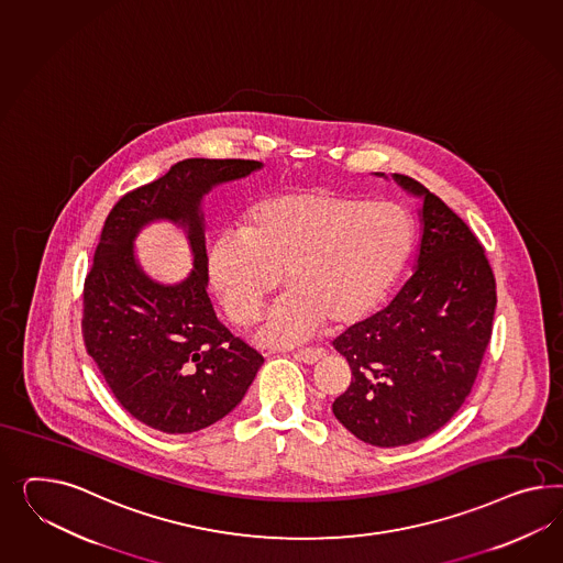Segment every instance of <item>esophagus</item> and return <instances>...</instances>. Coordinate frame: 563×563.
<instances>
[{
  "label": "esophagus",
  "mask_w": 563,
  "mask_h": 563,
  "mask_svg": "<svg viewBox=\"0 0 563 563\" xmlns=\"http://www.w3.org/2000/svg\"><path fill=\"white\" fill-rule=\"evenodd\" d=\"M294 355L300 360V362H305V364H317V362H321L322 357H324V350H314V347H308V350H298V352H294Z\"/></svg>",
  "instance_id": "esophagus-1"
}]
</instances>
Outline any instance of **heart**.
I'll return each instance as SVG.
<instances>
[{"mask_svg": "<svg viewBox=\"0 0 563 563\" xmlns=\"http://www.w3.org/2000/svg\"><path fill=\"white\" fill-rule=\"evenodd\" d=\"M413 246L407 211L331 191L269 197L244 213L241 232L209 242L208 272L228 319L257 321L279 275L289 288L267 312L258 339L291 345L327 321L368 317L401 275Z\"/></svg>", "mask_w": 563, "mask_h": 563, "instance_id": "obj_1", "label": "heart"}]
</instances>
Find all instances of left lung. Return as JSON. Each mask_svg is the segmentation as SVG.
Segmentation results:
<instances>
[{
	"label": "left lung",
	"instance_id": "8db88e82",
	"mask_svg": "<svg viewBox=\"0 0 563 563\" xmlns=\"http://www.w3.org/2000/svg\"><path fill=\"white\" fill-rule=\"evenodd\" d=\"M395 180L423 199L416 274L390 305L333 341L352 368V385L333 402V413L378 449L434 434L461 409L496 312V277L482 242L416 178Z\"/></svg>",
	"mask_w": 563,
	"mask_h": 563
}]
</instances>
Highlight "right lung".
<instances>
[{
  "label": "right lung",
  "mask_w": 563,
  "mask_h": 563,
  "mask_svg": "<svg viewBox=\"0 0 563 563\" xmlns=\"http://www.w3.org/2000/svg\"><path fill=\"white\" fill-rule=\"evenodd\" d=\"M257 161L187 158L123 195L111 209L84 282L86 352L121 407L166 434H191L228 416L255 380L263 355L218 321L208 294L201 197L246 177ZM185 224L196 269L177 287L152 283L132 239L152 219Z\"/></svg>",
  "instance_id": "obj_1"
}]
</instances>
